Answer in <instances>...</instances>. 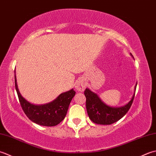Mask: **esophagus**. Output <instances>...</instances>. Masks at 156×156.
Segmentation results:
<instances>
[{
  "label": "esophagus",
  "mask_w": 156,
  "mask_h": 156,
  "mask_svg": "<svg viewBox=\"0 0 156 156\" xmlns=\"http://www.w3.org/2000/svg\"><path fill=\"white\" fill-rule=\"evenodd\" d=\"M86 88V84L82 79H79L75 83V89L79 91H83Z\"/></svg>",
  "instance_id": "esophagus-1"
}]
</instances>
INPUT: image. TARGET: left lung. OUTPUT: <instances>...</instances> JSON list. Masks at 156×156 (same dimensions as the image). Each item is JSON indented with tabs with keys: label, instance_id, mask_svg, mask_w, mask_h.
<instances>
[{
	"label": "left lung",
	"instance_id": "obj_1",
	"mask_svg": "<svg viewBox=\"0 0 156 156\" xmlns=\"http://www.w3.org/2000/svg\"><path fill=\"white\" fill-rule=\"evenodd\" d=\"M131 55L132 56L131 54ZM136 87V83L134 94L130 101L124 106L118 107L110 106L105 104L97 94L86 88L84 94L86 98V109L89 118L93 122L99 125H111L117 122L125 115L131 108L135 97Z\"/></svg>",
	"mask_w": 156,
	"mask_h": 156
}]
</instances>
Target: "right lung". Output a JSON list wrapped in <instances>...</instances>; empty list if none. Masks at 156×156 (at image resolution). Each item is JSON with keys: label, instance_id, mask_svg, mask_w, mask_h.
<instances>
[{"label": "right lung", "instance_id": "right-lung-1", "mask_svg": "<svg viewBox=\"0 0 156 156\" xmlns=\"http://www.w3.org/2000/svg\"><path fill=\"white\" fill-rule=\"evenodd\" d=\"M15 82L19 100L23 112L31 121L44 126H56L62 121L66 116L69 104L75 95V91L73 89H71L60 94L50 102L34 104L21 96L17 87L15 73Z\"/></svg>", "mask_w": 156, "mask_h": 156}]
</instances>
